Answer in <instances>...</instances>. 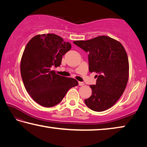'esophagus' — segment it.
I'll return each instance as SVG.
<instances>
[{"label":"esophagus","mask_w":147,"mask_h":147,"mask_svg":"<svg viewBox=\"0 0 147 147\" xmlns=\"http://www.w3.org/2000/svg\"><path fill=\"white\" fill-rule=\"evenodd\" d=\"M78 85L80 86H83L84 85V83L82 82H78Z\"/></svg>","instance_id":"1"}]
</instances>
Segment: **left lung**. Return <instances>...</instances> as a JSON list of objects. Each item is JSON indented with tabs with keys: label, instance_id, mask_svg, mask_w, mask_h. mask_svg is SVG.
<instances>
[{
	"label": "left lung",
	"instance_id": "obj_1",
	"mask_svg": "<svg viewBox=\"0 0 147 147\" xmlns=\"http://www.w3.org/2000/svg\"><path fill=\"white\" fill-rule=\"evenodd\" d=\"M88 53L89 70L95 72L92 95L84 102L89 108L102 111L111 108L123 94L128 80V56L122 44L108 36L73 42Z\"/></svg>",
	"mask_w": 147,
	"mask_h": 147
}]
</instances>
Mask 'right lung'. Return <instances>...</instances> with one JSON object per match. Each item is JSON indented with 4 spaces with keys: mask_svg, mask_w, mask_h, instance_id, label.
Masks as SVG:
<instances>
[{
    "mask_svg": "<svg viewBox=\"0 0 147 147\" xmlns=\"http://www.w3.org/2000/svg\"><path fill=\"white\" fill-rule=\"evenodd\" d=\"M71 49L69 42L54 34L38 35L26 45L21 61V77L26 91L39 105H57L69 89L78 85L75 79L51 69L60 65L62 56Z\"/></svg>",
    "mask_w": 147,
    "mask_h": 147,
    "instance_id": "obj_1",
    "label": "right lung"
}]
</instances>
